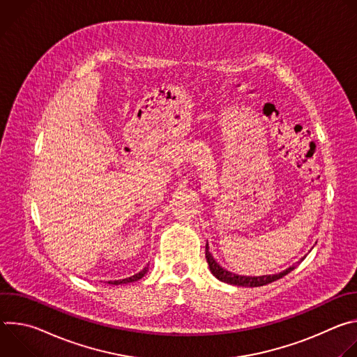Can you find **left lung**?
<instances>
[{"label":"left lung","mask_w":357,"mask_h":357,"mask_svg":"<svg viewBox=\"0 0 357 357\" xmlns=\"http://www.w3.org/2000/svg\"><path fill=\"white\" fill-rule=\"evenodd\" d=\"M206 260H208V264H209V268H211V273L222 282H226V284H231V285H237V287H263V285H267L270 282H274L280 278H282L284 275H287L288 273H291L295 266H291L288 267L287 270L278 273V274H270V275H259V277H250V275H238V274H234L226 268H223L222 266H219V263L213 259V256L209 251V244H206ZM303 260V259H302ZM301 260V261H302Z\"/></svg>","instance_id":"8db88e82"}]
</instances>
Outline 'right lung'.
<instances>
[{
    "label": "right lung",
    "instance_id": "add662e5",
    "mask_svg": "<svg viewBox=\"0 0 357 357\" xmlns=\"http://www.w3.org/2000/svg\"><path fill=\"white\" fill-rule=\"evenodd\" d=\"M148 273V267H145V268H142L139 273H137V274H134V275H131V277H128V278H124V280H114V281H109V284H112V285H120V284H128V282H134V281H138V280H141L145 274Z\"/></svg>",
    "mask_w": 357,
    "mask_h": 357
}]
</instances>
